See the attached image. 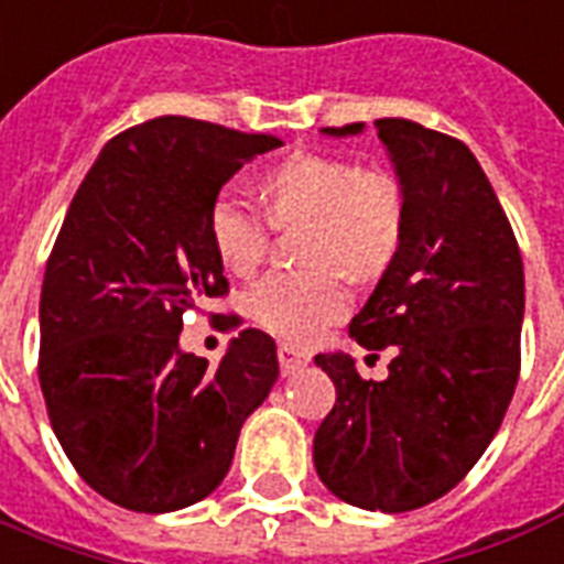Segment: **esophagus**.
<instances>
[{
  "instance_id": "obj_1",
  "label": "esophagus",
  "mask_w": 564,
  "mask_h": 564,
  "mask_svg": "<svg viewBox=\"0 0 564 564\" xmlns=\"http://www.w3.org/2000/svg\"><path fill=\"white\" fill-rule=\"evenodd\" d=\"M279 355V367H282V376H294V372H300V369L308 364V355L300 352V349H294V346L282 344L276 349Z\"/></svg>"
}]
</instances>
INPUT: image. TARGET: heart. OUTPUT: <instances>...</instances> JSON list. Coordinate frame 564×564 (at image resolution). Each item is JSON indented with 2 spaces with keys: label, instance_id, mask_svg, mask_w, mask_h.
<instances>
[{
  "label": "heart",
  "instance_id": "heart-1",
  "mask_svg": "<svg viewBox=\"0 0 564 564\" xmlns=\"http://www.w3.org/2000/svg\"><path fill=\"white\" fill-rule=\"evenodd\" d=\"M261 204L224 188L209 206V238L232 273H253L273 229L305 224L311 270H273L247 296V311L273 335L311 344L349 314V288L378 279L404 241L402 183L384 169H360L332 154H294L261 177Z\"/></svg>",
  "mask_w": 564,
  "mask_h": 564
}]
</instances>
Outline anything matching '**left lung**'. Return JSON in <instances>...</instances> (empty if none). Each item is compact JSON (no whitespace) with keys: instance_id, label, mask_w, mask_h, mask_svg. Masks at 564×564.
<instances>
[{"instance_id":"1","label":"left lung","mask_w":564,"mask_h":564,"mask_svg":"<svg viewBox=\"0 0 564 564\" xmlns=\"http://www.w3.org/2000/svg\"><path fill=\"white\" fill-rule=\"evenodd\" d=\"M378 137L402 180L408 224L349 335L369 352L393 346L395 358L372 381L349 355H317L337 399L314 434V466L340 501L408 512L452 492L507 416L521 372L524 264L460 139L410 119H381Z\"/></svg>"}]
</instances>
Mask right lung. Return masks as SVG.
<instances>
[{
  "label": "right lung",
  "mask_w": 564,
  "mask_h": 564,
  "mask_svg": "<svg viewBox=\"0 0 564 564\" xmlns=\"http://www.w3.org/2000/svg\"><path fill=\"white\" fill-rule=\"evenodd\" d=\"M279 145L160 116L112 137L72 197L40 294V390L75 471L124 510L204 501L276 381V344L259 328H241L215 367L180 352V332L229 294L212 200Z\"/></svg>",
  "instance_id": "add662e5"
}]
</instances>
